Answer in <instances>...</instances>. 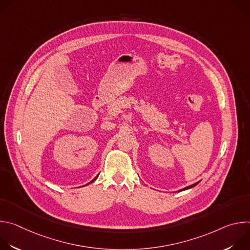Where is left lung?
<instances>
[{
    "label": "left lung",
    "mask_w": 250,
    "mask_h": 250,
    "mask_svg": "<svg viewBox=\"0 0 250 250\" xmlns=\"http://www.w3.org/2000/svg\"><path fill=\"white\" fill-rule=\"evenodd\" d=\"M198 184H199V182H197V183H195V184H193V185H191V186H188V187H186V188H184V189H182V190H188V189H190V188L195 187V186L198 185Z\"/></svg>",
    "instance_id": "left-lung-1"
}]
</instances>
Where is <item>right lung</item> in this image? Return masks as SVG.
Segmentation results:
<instances>
[{"instance_id": "right-lung-1", "label": "right lung", "mask_w": 250, "mask_h": 250, "mask_svg": "<svg viewBox=\"0 0 250 250\" xmlns=\"http://www.w3.org/2000/svg\"><path fill=\"white\" fill-rule=\"evenodd\" d=\"M97 178H98V176H97V177H96V178H94V179H93V180H92V181H91V182H90V183H92V182H94V181H95V180H96V179H97Z\"/></svg>"}]
</instances>
